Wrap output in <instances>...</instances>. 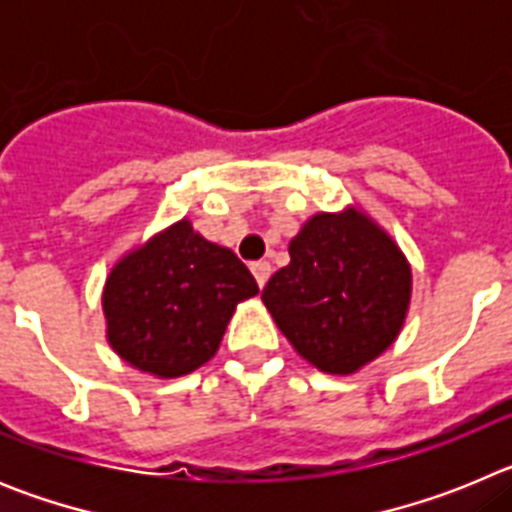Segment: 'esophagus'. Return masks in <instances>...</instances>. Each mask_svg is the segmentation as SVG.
<instances>
[{
  "label": "esophagus",
  "mask_w": 512,
  "mask_h": 512,
  "mask_svg": "<svg viewBox=\"0 0 512 512\" xmlns=\"http://www.w3.org/2000/svg\"><path fill=\"white\" fill-rule=\"evenodd\" d=\"M251 271L253 277H256V282H259V287H264L271 277V264L269 261H256V264H251Z\"/></svg>",
  "instance_id": "34e87169"
}]
</instances>
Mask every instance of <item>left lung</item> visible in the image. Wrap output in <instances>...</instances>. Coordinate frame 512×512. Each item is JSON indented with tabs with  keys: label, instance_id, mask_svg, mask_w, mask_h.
Instances as JSON below:
<instances>
[{
	"label": "left lung",
	"instance_id": "obj_1",
	"mask_svg": "<svg viewBox=\"0 0 512 512\" xmlns=\"http://www.w3.org/2000/svg\"><path fill=\"white\" fill-rule=\"evenodd\" d=\"M410 297L408 256L369 212L348 205L307 217L261 300L307 364L348 377L397 341Z\"/></svg>",
	"mask_w": 512,
	"mask_h": 512
}]
</instances>
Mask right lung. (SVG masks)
<instances>
[{"mask_svg": "<svg viewBox=\"0 0 512 512\" xmlns=\"http://www.w3.org/2000/svg\"><path fill=\"white\" fill-rule=\"evenodd\" d=\"M256 295L246 264L182 217L112 264L102 289L104 336L138 372L184 377L217 354L235 307Z\"/></svg>", "mask_w": 512, "mask_h": 512, "instance_id": "right-lung-1", "label": "right lung"}]
</instances>
